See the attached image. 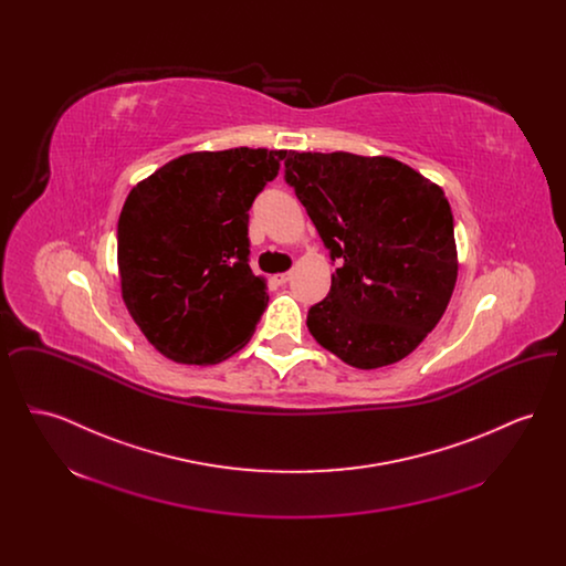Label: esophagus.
Returning a JSON list of instances; mask_svg holds the SVG:
<instances>
[{
	"label": "esophagus",
	"mask_w": 566,
	"mask_h": 566,
	"mask_svg": "<svg viewBox=\"0 0 566 566\" xmlns=\"http://www.w3.org/2000/svg\"><path fill=\"white\" fill-rule=\"evenodd\" d=\"M289 280H291V273H289V271H286V273H277V275H273V282H275L277 286H284Z\"/></svg>",
	"instance_id": "1"
}]
</instances>
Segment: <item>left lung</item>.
<instances>
[{
    "label": "left lung",
    "mask_w": 566,
    "mask_h": 566,
    "mask_svg": "<svg viewBox=\"0 0 566 566\" xmlns=\"http://www.w3.org/2000/svg\"><path fill=\"white\" fill-rule=\"evenodd\" d=\"M284 180L331 261V291L307 312L314 339L356 369L392 365L441 321L458 275L443 190L390 157L295 153Z\"/></svg>",
    "instance_id": "1"
}]
</instances>
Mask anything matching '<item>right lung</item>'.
I'll list each match as a JSON object with an SVG mask.
<instances>
[{"label": "right lung", "mask_w": 566, "mask_h": 566, "mask_svg": "<svg viewBox=\"0 0 566 566\" xmlns=\"http://www.w3.org/2000/svg\"><path fill=\"white\" fill-rule=\"evenodd\" d=\"M284 157L190 153L129 192L118 218L123 301L163 356L214 365L252 337L270 296L248 265V210Z\"/></svg>", "instance_id": "1"}]
</instances>
